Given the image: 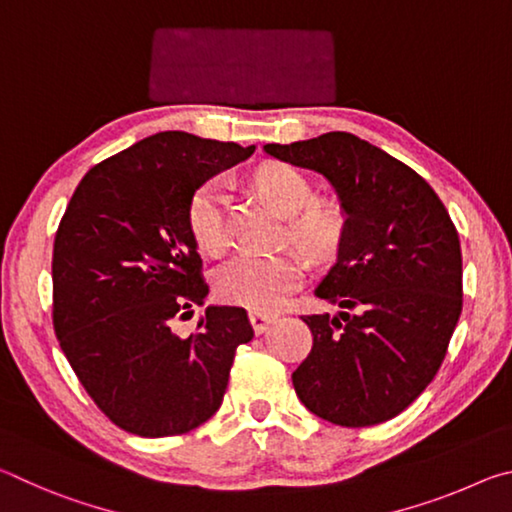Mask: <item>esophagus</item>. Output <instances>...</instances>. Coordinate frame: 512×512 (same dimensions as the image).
<instances>
[{"mask_svg": "<svg viewBox=\"0 0 512 512\" xmlns=\"http://www.w3.org/2000/svg\"><path fill=\"white\" fill-rule=\"evenodd\" d=\"M248 316H250V323H253V329L257 334L266 332V327L277 318V314H273V311H264V309H250Z\"/></svg>", "mask_w": 512, "mask_h": 512, "instance_id": "34e87169", "label": "esophagus"}]
</instances>
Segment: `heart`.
Listing matches in <instances>:
<instances>
[{"label": "heart", "instance_id": "1", "mask_svg": "<svg viewBox=\"0 0 512 512\" xmlns=\"http://www.w3.org/2000/svg\"><path fill=\"white\" fill-rule=\"evenodd\" d=\"M255 183L289 219V239L311 257L332 255L343 237V214L336 205L311 201L314 189L300 171L287 164H266L257 171ZM223 180H207L194 192L187 207L189 230L201 250L219 255L230 241L228 216H225ZM305 264L296 253H253L244 250L216 273V293L232 305L271 309L298 287Z\"/></svg>", "mask_w": 512, "mask_h": 512}]
</instances>
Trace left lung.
<instances>
[{
	"label": "left lung",
	"instance_id": "obj_1",
	"mask_svg": "<svg viewBox=\"0 0 512 512\" xmlns=\"http://www.w3.org/2000/svg\"><path fill=\"white\" fill-rule=\"evenodd\" d=\"M264 151L325 176L345 214L339 255L314 291L341 311L302 316L314 345L293 388L311 413L341 427L391 420L436 377L461 318L454 223L427 180L352 133Z\"/></svg>",
	"mask_w": 512,
	"mask_h": 512
}]
</instances>
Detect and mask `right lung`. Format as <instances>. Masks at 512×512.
Instances as JSON below:
<instances>
[{
  "instance_id": "1",
  "label": "right lung",
  "mask_w": 512,
  "mask_h": 512,
  "mask_svg": "<svg viewBox=\"0 0 512 512\" xmlns=\"http://www.w3.org/2000/svg\"><path fill=\"white\" fill-rule=\"evenodd\" d=\"M253 151L155 133L85 173L60 219L51 259L58 343L94 404L128 433L201 427L219 411L237 348L255 336L241 307H207L196 332H173L210 291L189 201Z\"/></svg>"
}]
</instances>
